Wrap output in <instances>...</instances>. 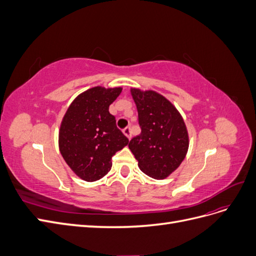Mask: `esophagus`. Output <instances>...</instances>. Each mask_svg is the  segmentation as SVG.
Masks as SVG:
<instances>
[{
  "label": "esophagus",
  "instance_id": "esophagus-1",
  "mask_svg": "<svg viewBox=\"0 0 256 256\" xmlns=\"http://www.w3.org/2000/svg\"><path fill=\"white\" fill-rule=\"evenodd\" d=\"M122 134H125L128 138H131V128L130 127H126L125 129L122 130Z\"/></svg>",
  "mask_w": 256,
  "mask_h": 256
}]
</instances>
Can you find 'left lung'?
I'll return each instance as SVG.
<instances>
[{
	"label": "left lung",
	"mask_w": 256,
	"mask_h": 256,
	"mask_svg": "<svg viewBox=\"0 0 256 256\" xmlns=\"http://www.w3.org/2000/svg\"><path fill=\"white\" fill-rule=\"evenodd\" d=\"M130 92L142 131L129 142V150L143 173L154 180H164L187 154V127L173 104L157 92L138 88Z\"/></svg>",
	"instance_id": "obj_1"
}]
</instances>
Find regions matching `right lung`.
I'll return each instance as SVG.
<instances>
[{
  "label": "right lung",
  "mask_w": 256,
  "mask_h": 256,
  "mask_svg": "<svg viewBox=\"0 0 256 256\" xmlns=\"http://www.w3.org/2000/svg\"><path fill=\"white\" fill-rule=\"evenodd\" d=\"M120 92L122 88L85 90L69 106L60 122V152L74 173L85 182L106 175L115 152L129 143L109 112Z\"/></svg>",
  "instance_id": "obj_1"
}]
</instances>
